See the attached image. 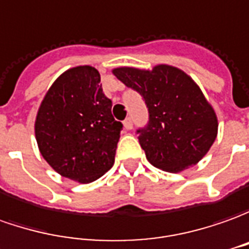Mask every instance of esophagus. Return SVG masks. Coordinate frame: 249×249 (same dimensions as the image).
<instances>
[{
    "mask_svg": "<svg viewBox=\"0 0 249 249\" xmlns=\"http://www.w3.org/2000/svg\"><path fill=\"white\" fill-rule=\"evenodd\" d=\"M132 126H133V124H132V118L131 117L125 118V121H124L125 129H126V131H129V129H132Z\"/></svg>",
    "mask_w": 249,
    "mask_h": 249,
    "instance_id": "esophagus-1",
    "label": "esophagus"
}]
</instances>
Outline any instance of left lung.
<instances>
[{
    "instance_id": "1",
    "label": "left lung",
    "mask_w": 249,
    "mask_h": 249,
    "mask_svg": "<svg viewBox=\"0 0 249 249\" xmlns=\"http://www.w3.org/2000/svg\"><path fill=\"white\" fill-rule=\"evenodd\" d=\"M113 75L144 98L150 121L139 143L153 166L178 173L196 165L215 142L218 118L195 80L178 68L120 67Z\"/></svg>"
}]
</instances>
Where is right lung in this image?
I'll list each match as a JSON object with an SVG mask.
<instances>
[{"mask_svg": "<svg viewBox=\"0 0 249 249\" xmlns=\"http://www.w3.org/2000/svg\"><path fill=\"white\" fill-rule=\"evenodd\" d=\"M121 128L99 72L79 65L61 73L47 89L35 118V139L57 173L89 184L113 166Z\"/></svg>", "mask_w": 249, "mask_h": 249, "instance_id": "1", "label": "right lung"}]
</instances>
